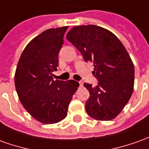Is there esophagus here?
Returning <instances> with one entry per match:
<instances>
[{
  "mask_svg": "<svg viewBox=\"0 0 149 149\" xmlns=\"http://www.w3.org/2000/svg\"><path fill=\"white\" fill-rule=\"evenodd\" d=\"M79 86H80V87H83V85H84V83H83V82H79Z\"/></svg>",
  "mask_w": 149,
  "mask_h": 149,
  "instance_id": "1",
  "label": "esophagus"
}]
</instances>
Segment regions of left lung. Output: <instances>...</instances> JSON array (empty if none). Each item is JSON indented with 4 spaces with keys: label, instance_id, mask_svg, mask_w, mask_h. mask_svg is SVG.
<instances>
[{
    "label": "left lung",
    "instance_id": "8db88e82",
    "mask_svg": "<svg viewBox=\"0 0 149 149\" xmlns=\"http://www.w3.org/2000/svg\"><path fill=\"white\" fill-rule=\"evenodd\" d=\"M66 39L94 65L96 87L84 83L90 93L85 109L98 121L115 118L127 104L134 90L135 68L124 45L113 33L96 25L76 26Z\"/></svg>",
    "mask_w": 149,
    "mask_h": 149
}]
</instances>
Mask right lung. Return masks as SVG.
<instances>
[{"instance_id":"obj_1","label":"right lung","mask_w":149,"mask_h":149,"mask_svg":"<svg viewBox=\"0 0 149 149\" xmlns=\"http://www.w3.org/2000/svg\"><path fill=\"white\" fill-rule=\"evenodd\" d=\"M67 28L66 26L48 29L32 39L22 53L14 74L20 102L41 123H57L64 119L79 86L72 79L53 80V78Z\"/></svg>"}]
</instances>
